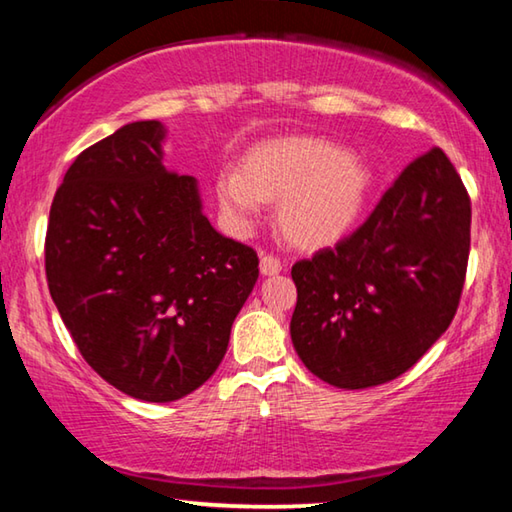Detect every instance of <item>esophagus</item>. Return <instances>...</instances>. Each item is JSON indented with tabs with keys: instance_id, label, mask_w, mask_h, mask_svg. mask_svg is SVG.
I'll list each match as a JSON object with an SVG mask.
<instances>
[{
	"instance_id": "obj_1",
	"label": "esophagus",
	"mask_w": 512,
	"mask_h": 512,
	"mask_svg": "<svg viewBox=\"0 0 512 512\" xmlns=\"http://www.w3.org/2000/svg\"><path fill=\"white\" fill-rule=\"evenodd\" d=\"M259 271H262V275H277L282 271V262L273 255H262V259H259Z\"/></svg>"
}]
</instances>
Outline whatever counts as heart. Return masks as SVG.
I'll list each match as a JSON object with an SVG mask.
<instances>
[{"instance_id":"b5f03b06","label":"heart","mask_w":512,"mask_h":512,"mask_svg":"<svg viewBox=\"0 0 512 512\" xmlns=\"http://www.w3.org/2000/svg\"><path fill=\"white\" fill-rule=\"evenodd\" d=\"M372 185L368 164L318 137L266 142L239 169H223L216 198L237 230H248L262 201H282L277 219L293 244L320 248L348 235Z\"/></svg>"}]
</instances>
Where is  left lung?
<instances>
[{
  "mask_svg": "<svg viewBox=\"0 0 512 512\" xmlns=\"http://www.w3.org/2000/svg\"><path fill=\"white\" fill-rule=\"evenodd\" d=\"M470 221V196L447 155L415 158L361 228L293 264L291 341L302 363L348 391L409 370L456 314Z\"/></svg>",
  "mask_w": 512,
  "mask_h": 512,
  "instance_id": "1",
  "label": "left lung"
}]
</instances>
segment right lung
<instances>
[{
    "label": "right lung",
    "instance_id": "right-lung-1",
    "mask_svg": "<svg viewBox=\"0 0 512 512\" xmlns=\"http://www.w3.org/2000/svg\"><path fill=\"white\" fill-rule=\"evenodd\" d=\"M160 121H133L67 169L51 203L45 271L94 372L144 402H173L219 368L259 275L219 235L198 180L164 167Z\"/></svg>",
    "mask_w": 512,
    "mask_h": 512
}]
</instances>
